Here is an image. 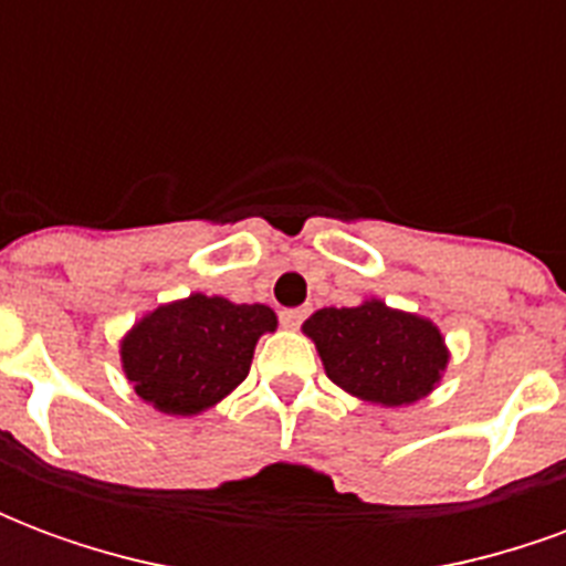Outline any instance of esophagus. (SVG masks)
Returning a JSON list of instances; mask_svg holds the SVG:
<instances>
[{
  "label": "esophagus",
  "mask_w": 566,
  "mask_h": 566,
  "mask_svg": "<svg viewBox=\"0 0 566 566\" xmlns=\"http://www.w3.org/2000/svg\"><path fill=\"white\" fill-rule=\"evenodd\" d=\"M306 315H308L306 308H284L279 318H282V327H287V331H296V327L303 324V318H306Z\"/></svg>",
  "instance_id": "obj_1"
}]
</instances>
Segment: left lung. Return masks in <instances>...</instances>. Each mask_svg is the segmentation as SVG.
Segmentation results:
<instances>
[{"mask_svg": "<svg viewBox=\"0 0 566 566\" xmlns=\"http://www.w3.org/2000/svg\"><path fill=\"white\" fill-rule=\"evenodd\" d=\"M324 373L357 400L409 406L427 397L449 367L446 336L430 318L364 300L352 308H318L303 324Z\"/></svg>", "mask_w": 566, "mask_h": 566, "instance_id": "1", "label": "left lung"}]
</instances>
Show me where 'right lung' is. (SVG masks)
Here are the masks:
<instances>
[{"label": "right lung", "instance_id": "1", "mask_svg": "<svg viewBox=\"0 0 566 566\" xmlns=\"http://www.w3.org/2000/svg\"><path fill=\"white\" fill-rule=\"evenodd\" d=\"M279 318L263 303L190 294L150 308L120 339L133 391L163 416H199L245 381L254 345Z\"/></svg>", "mask_w": 566, "mask_h": 566}]
</instances>
